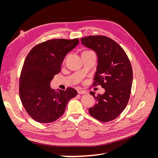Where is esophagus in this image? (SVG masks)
Masks as SVG:
<instances>
[{
  "instance_id": "obj_1",
  "label": "esophagus",
  "mask_w": 158,
  "mask_h": 158,
  "mask_svg": "<svg viewBox=\"0 0 158 158\" xmlns=\"http://www.w3.org/2000/svg\"><path fill=\"white\" fill-rule=\"evenodd\" d=\"M78 93L79 94H87L88 92L85 90H79V91H78Z\"/></svg>"
}]
</instances>
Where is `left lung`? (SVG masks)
Listing matches in <instances>:
<instances>
[{
	"instance_id": "1",
	"label": "left lung",
	"mask_w": 158,
	"mask_h": 158,
	"mask_svg": "<svg viewBox=\"0 0 158 158\" xmlns=\"http://www.w3.org/2000/svg\"><path fill=\"white\" fill-rule=\"evenodd\" d=\"M81 42L96 53L94 85H101L106 91L97 95L89 92L97 103L89 109V113L99 121H111L123 111L130 98L132 83L130 60L122 47L111 38L91 35L82 38Z\"/></svg>"
}]
</instances>
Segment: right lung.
Instances as JSON below:
<instances>
[{
    "instance_id": "right-lung-1",
    "label": "right lung",
    "mask_w": 158,
    "mask_h": 158,
    "mask_svg": "<svg viewBox=\"0 0 158 158\" xmlns=\"http://www.w3.org/2000/svg\"><path fill=\"white\" fill-rule=\"evenodd\" d=\"M79 44L78 39H55L35 45L30 51L21 71L19 94L23 107L37 122L52 123L63 115L76 89H52L54 76L60 72L65 56Z\"/></svg>"
}]
</instances>
